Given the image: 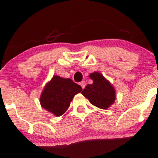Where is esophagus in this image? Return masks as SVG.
<instances>
[{"mask_svg": "<svg viewBox=\"0 0 158 158\" xmlns=\"http://www.w3.org/2000/svg\"><path fill=\"white\" fill-rule=\"evenodd\" d=\"M79 85H81V88H82V89H84L85 87V85H86V83H85V81H81V82L79 83Z\"/></svg>", "mask_w": 158, "mask_h": 158, "instance_id": "34e87169", "label": "esophagus"}]
</instances>
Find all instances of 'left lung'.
<instances>
[{"instance_id":"obj_1","label":"left lung","mask_w":158,"mask_h":158,"mask_svg":"<svg viewBox=\"0 0 158 158\" xmlns=\"http://www.w3.org/2000/svg\"><path fill=\"white\" fill-rule=\"evenodd\" d=\"M89 77L93 80L88 84L81 94L88 98L92 105L101 109H107L116 99V92L112 85L100 73L94 72Z\"/></svg>"}]
</instances>
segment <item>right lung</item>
<instances>
[{
    "label": "right lung",
    "mask_w": 158,
    "mask_h": 158,
    "mask_svg": "<svg viewBox=\"0 0 158 158\" xmlns=\"http://www.w3.org/2000/svg\"><path fill=\"white\" fill-rule=\"evenodd\" d=\"M81 90L80 85L70 79L54 76L45 85L40 97V103L45 110L59 117L68 110L74 96Z\"/></svg>",
    "instance_id": "right-lung-1"
}]
</instances>
